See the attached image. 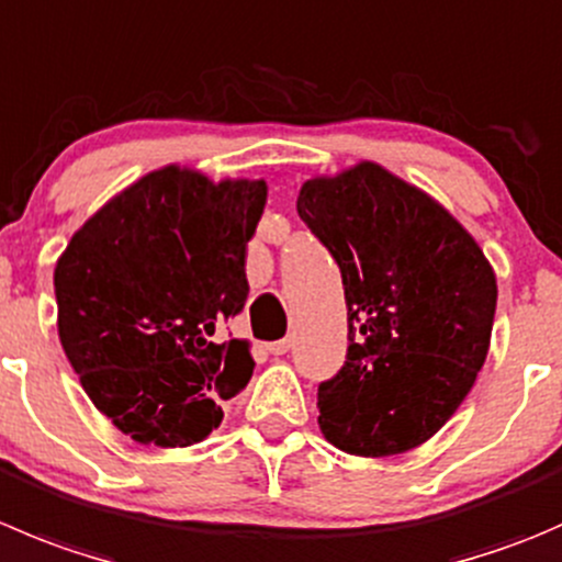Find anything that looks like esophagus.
<instances>
[{"label": "esophagus", "mask_w": 562, "mask_h": 562, "mask_svg": "<svg viewBox=\"0 0 562 562\" xmlns=\"http://www.w3.org/2000/svg\"><path fill=\"white\" fill-rule=\"evenodd\" d=\"M291 346H293L291 337H282V340L266 342V351L274 353V357H280V353H288V351H291Z\"/></svg>", "instance_id": "obj_1"}]
</instances>
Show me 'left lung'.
Returning a JSON list of instances; mask_svg holds the SVG:
<instances>
[{
	"label": "left lung",
	"mask_w": 562,
	"mask_h": 562,
	"mask_svg": "<svg viewBox=\"0 0 562 562\" xmlns=\"http://www.w3.org/2000/svg\"><path fill=\"white\" fill-rule=\"evenodd\" d=\"M296 211L337 260L348 353L318 386V428L362 459L419 448L470 395L492 342L497 274L439 200L375 161L302 183Z\"/></svg>",
	"instance_id": "left-lung-1"
}]
</instances>
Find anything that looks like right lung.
<instances>
[{
    "mask_svg": "<svg viewBox=\"0 0 562 562\" xmlns=\"http://www.w3.org/2000/svg\"><path fill=\"white\" fill-rule=\"evenodd\" d=\"M263 178L165 165L109 198L54 266L57 331L87 397L139 445L189 448L249 384L247 340L220 324L247 302Z\"/></svg>",
    "mask_w": 562,
    "mask_h": 562,
    "instance_id": "add662e5",
    "label": "right lung"
}]
</instances>
